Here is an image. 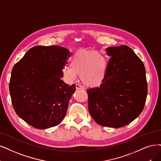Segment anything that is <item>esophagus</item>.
I'll return each instance as SVG.
<instances>
[{"instance_id":"1","label":"esophagus","mask_w":161,"mask_h":161,"mask_svg":"<svg viewBox=\"0 0 161 161\" xmlns=\"http://www.w3.org/2000/svg\"><path fill=\"white\" fill-rule=\"evenodd\" d=\"M75 87H76V90H80V89H82V90H84V89H85L84 86H83L80 84H76Z\"/></svg>"}]
</instances>
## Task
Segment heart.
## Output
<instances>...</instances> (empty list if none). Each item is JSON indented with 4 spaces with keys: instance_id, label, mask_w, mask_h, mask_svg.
<instances>
[{
    "instance_id": "b5f03b06",
    "label": "heart",
    "mask_w": 161,
    "mask_h": 161,
    "mask_svg": "<svg viewBox=\"0 0 161 161\" xmlns=\"http://www.w3.org/2000/svg\"><path fill=\"white\" fill-rule=\"evenodd\" d=\"M70 65L62 69L65 78L72 81L78 74L81 80L91 86L102 84L108 71L106 57L95 50H81L76 52L70 59Z\"/></svg>"
}]
</instances>
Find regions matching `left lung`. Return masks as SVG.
I'll use <instances>...</instances> for the list:
<instances>
[{"mask_svg": "<svg viewBox=\"0 0 161 161\" xmlns=\"http://www.w3.org/2000/svg\"><path fill=\"white\" fill-rule=\"evenodd\" d=\"M111 57L105 80L99 87L87 90L89 112L102 126L127 125L143 110L147 96L144 64L127 46L109 47Z\"/></svg>", "mask_w": 161, "mask_h": 161, "instance_id": "left-lung-1", "label": "left lung"}]
</instances>
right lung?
<instances>
[{
  "label": "right lung",
  "instance_id": "1",
  "mask_svg": "<svg viewBox=\"0 0 161 161\" xmlns=\"http://www.w3.org/2000/svg\"><path fill=\"white\" fill-rule=\"evenodd\" d=\"M69 51L58 46L30 49L13 68L9 90L13 108L32 127L46 129L60 123L66 115L75 85L61 80Z\"/></svg>",
  "mask_w": 161,
  "mask_h": 161
}]
</instances>
